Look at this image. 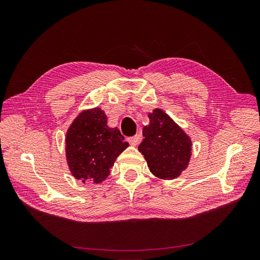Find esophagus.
<instances>
[{
    "label": "esophagus",
    "mask_w": 260,
    "mask_h": 260,
    "mask_svg": "<svg viewBox=\"0 0 260 260\" xmlns=\"http://www.w3.org/2000/svg\"><path fill=\"white\" fill-rule=\"evenodd\" d=\"M140 140H141V136L140 135H137V136H135V137H131V138H129V143L132 145V146H137L138 144H139V142H140Z\"/></svg>",
    "instance_id": "obj_1"
}]
</instances>
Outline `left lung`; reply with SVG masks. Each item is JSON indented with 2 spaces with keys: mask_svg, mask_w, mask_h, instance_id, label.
<instances>
[{
  "mask_svg": "<svg viewBox=\"0 0 260 260\" xmlns=\"http://www.w3.org/2000/svg\"><path fill=\"white\" fill-rule=\"evenodd\" d=\"M148 118L149 123L143 127L144 140L139 145V152L144 155L149 171L155 177L174 180L190 164L192 140L162 109H153Z\"/></svg>",
  "mask_w": 260,
  "mask_h": 260,
  "instance_id": "obj_1",
  "label": "left lung"
}]
</instances>
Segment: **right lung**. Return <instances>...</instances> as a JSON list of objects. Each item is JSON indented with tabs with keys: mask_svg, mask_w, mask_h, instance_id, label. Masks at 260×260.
Segmentation results:
<instances>
[{
	"mask_svg": "<svg viewBox=\"0 0 260 260\" xmlns=\"http://www.w3.org/2000/svg\"><path fill=\"white\" fill-rule=\"evenodd\" d=\"M128 146L119 129L108 127L103 109H83L66 132L69 171L82 183H101L109 176L117 157Z\"/></svg>",
	"mask_w": 260,
	"mask_h": 260,
	"instance_id": "obj_1",
	"label": "right lung"
}]
</instances>
